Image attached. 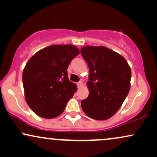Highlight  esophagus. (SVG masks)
<instances>
[{
  "mask_svg": "<svg viewBox=\"0 0 157 157\" xmlns=\"http://www.w3.org/2000/svg\"><path fill=\"white\" fill-rule=\"evenodd\" d=\"M77 87H78V88H80V87H81L83 85V82H82V81H80V82H77Z\"/></svg>",
  "mask_w": 157,
  "mask_h": 157,
  "instance_id": "esophagus-1",
  "label": "esophagus"
}]
</instances>
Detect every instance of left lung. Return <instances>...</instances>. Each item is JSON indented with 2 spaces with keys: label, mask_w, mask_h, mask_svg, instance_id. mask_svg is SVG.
Instances as JSON below:
<instances>
[{
  "label": "left lung",
  "mask_w": 157,
  "mask_h": 157,
  "mask_svg": "<svg viewBox=\"0 0 157 157\" xmlns=\"http://www.w3.org/2000/svg\"><path fill=\"white\" fill-rule=\"evenodd\" d=\"M80 52L90 70L89 95L81 101V107L90 118L106 120L118 111L128 95L131 68L121 54L103 46H87Z\"/></svg>",
  "instance_id": "left-lung-1"
}]
</instances>
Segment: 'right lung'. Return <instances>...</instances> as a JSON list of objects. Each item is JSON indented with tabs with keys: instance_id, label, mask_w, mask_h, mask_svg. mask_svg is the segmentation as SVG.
I'll return each mask as SVG.
<instances>
[{
	"instance_id": "obj_1",
	"label": "right lung",
	"mask_w": 157,
	"mask_h": 157,
	"mask_svg": "<svg viewBox=\"0 0 157 157\" xmlns=\"http://www.w3.org/2000/svg\"><path fill=\"white\" fill-rule=\"evenodd\" d=\"M79 54L74 45H52L29 59L23 71V85L26 103L37 116L53 118L64 111L77 91L67 70Z\"/></svg>"
}]
</instances>
